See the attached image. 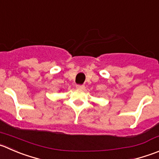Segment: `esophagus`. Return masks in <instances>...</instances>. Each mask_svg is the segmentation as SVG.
I'll return each mask as SVG.
<instances>
[{
  "label": "esophagus",
  "mask_w": 159,
  "mask_h": 159,
  "mask_svg": "<svg viewBox=\"0 0 159 159\" xmlns=\"http://www.w3.org/2000/svg\"><path fill=\"white\" fill-rule=\"evenodd\" d=\"M76 88L78 89H84V84H77Z\"/></svg>",
  "instance_id": "1"
}]
</instances>
